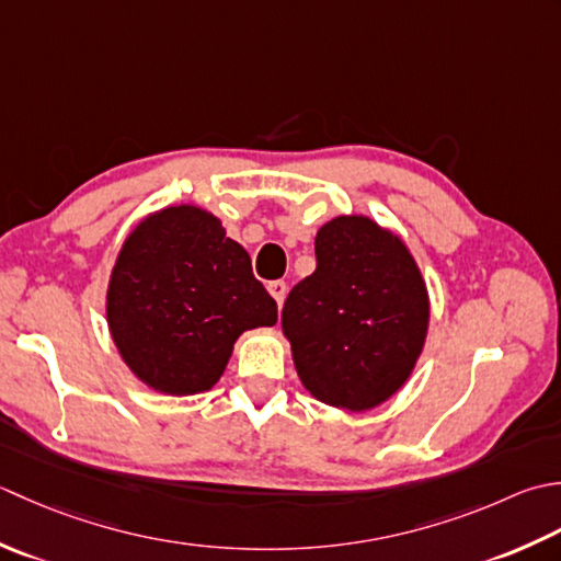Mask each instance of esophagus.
<instances>
[{"instance_id": "esophagus-1", "label": "esophagus", "mask_w": 561, "mask_h": 561, "mask_svg": "<svg viewBox=\"0 0 561 561\" xmlns=\"http://www.w3.org/2000/svg\"><path fill=\"white\" fill-rule=\"evenodd\" d=\"M268 293L273 295V300L278 302V307H283L285 295H288V285H285V280H271L268 283Z\"/></svg>"}]
</instances>
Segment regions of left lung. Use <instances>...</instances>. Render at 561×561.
Listing matches in <instances>:
<instances>
[{
	"label": "left lung",
	"instance_id": "1",
	"mask_svg": "<svg viewBox=\"0 0 561 561\" xmlns=\"http://www.w3.org/2000/svg\"><path fill=\"white\" fill-rule=\"evenodd\" d=\"M314 254L280 314L297 375L324 404L373 409L407 382L424 346V278L402 239L360 215L327 222Z\"/></svg>",
	"mask_w": 561,
	"mask_h": 561
}]
</instances>
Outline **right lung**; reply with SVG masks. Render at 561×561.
I'll return each instance as SVG.
<instances>
[{
    "label": "right lung",
    "mask_w": 561,
    "mask_h": 561,
    "mask_svg": "<svg viewBox=\"0 0 561 561\" xmlns=\"http://www.w3.org/2000/svg\"><path fill=\"white\" fill-rule=\"evenodd\" d=\"M106 314L123 360L142 382L196 394L220 380L242 331L276 324L278 305L220 220L179 205L125 239Z\"/></svg>",
    "instance_id": "right-lung-1"
}]
</instances>
